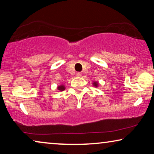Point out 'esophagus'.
Wrapping results in <instances>:
<instances>
[{"label": "esophagus", "mask_w": 154, "mask_h": 154, "mask_svg": "<svg viewBox=\"0 0 154 154\" xmlns=\"http://www.w3.org/2000/svg\"><path fill=\"white\" fill-rule=\"evenodd\" d=\"M76 75H77V76H81V75H82V73H80V72H79V73H76Z\"/></svg>", "instance_id": "esophagus-1"}]
</instances>
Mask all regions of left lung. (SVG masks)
Instances as JSON below:
<instances>
[{
    "mask_svg": "<svg viewBox=\"0 0 154 154\" xmlns=\"http://www.w3.org/2000/svg\"><path fill=\"white\" fill-rule=\"evenodd\" d=\"M92 84H93V85L94 86L95 88H97L98 87V83L97 81H94L93 83H92Z\"/></svg>",
    "mask_w": 154,
    "mask_h": 154,
    "instance_id": "left-lung-1",
    "label": "left lung"
}]
</instances>
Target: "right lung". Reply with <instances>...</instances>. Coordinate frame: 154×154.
Instances as JSON below:
<instances>
[{
    "label": "right lung",
    "instance_id": "add662e5",
    "mask_svg": "<svg viewBox=\"0 0 154 154\" xmlns=\"http://www.w3.org/2000/svg\"><path fill=\"white\" fill-rule=\"evenodd\" d=\"M57 90H60V91H63V90H65V86L64 85H60L57 87Z\"/></svg>",
    "mask_w": 154,
    "mask_h": 154
}]
</instances>
